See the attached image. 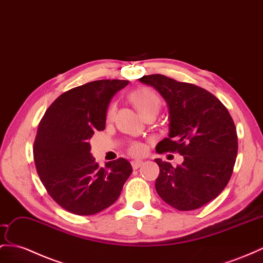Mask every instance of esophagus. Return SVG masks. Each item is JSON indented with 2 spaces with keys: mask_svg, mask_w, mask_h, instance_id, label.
I'll return each instance as SVG.
<instances>
[{
  "mask_svg": "<svg viewBox=\"0 0 263 263\" xmlns=\"http://www.w3.org/2000/svg\"><path fill=\"white\" fill-rule=\"evenodd\" d=\"M131 164H132V167L134 170H137V169H139V167L143 164V162L142 161H140V160H134V161H132L131 162Z\"/></svg>",
  "mask_w": 263,
  "mask_h": 263,
  "instance_id": "obj_1",
  "label": "esophagus"
}]
</instances>
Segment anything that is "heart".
<instances>
[{"label": "heart", "mask_w": 263, "mask_h": 263, "mask_svg": "<svg viewBox=\"0 0 263 263\" xmlns=\"http://www.w3.org/2000/svg\"><path fill=\"white\" fill-rule=\"evenodd\" d=\"M131 100L137 106L141 116L144 117L149 113H158L160 109V99L156 93L147 87H140V89L133 91L131 94ZM117 112V103L112 102L106 111V119L112 120ZM144 146L140 143H134L130 147V153L133 156H142L144 153Z\"/></svg>", "instance_id": "1"}]
</instances>
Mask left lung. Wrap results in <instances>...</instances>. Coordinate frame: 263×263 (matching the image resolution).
Segmentation results:
<instances>
[{
	"label": "left lung",
	"instance_id": "obj_1",
	"mask_svg": "<svg viewBox=\"0 0 263 263\" xmlns=\"http://www.w3.org/2000/svg\"><path fill=\"white\" fill-rule=\"evenodd\" d=\"M165 100L169 134L159 153L179 152L183 162L173 167L161 159L156 190L180 211L196 210L217 198L231 178L238 153L235 125L227 107L212 93L162 74L140 78Z\"/></svg>",
	"mask_w": 263,
	"mask_h": 263
}]
</instances>
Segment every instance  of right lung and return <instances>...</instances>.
Listing matches in <instances>:
<instances>
[{
  "label": "right lung",
  "instance_id": "obj_1",
  "mask_svg": "<svg viewBox=\"0 0 263 263\" xmlns=\"http://www.w3.org/2000/svg\"><path fill=\"white\" fill-rule=\"evenodd\" d=\"M125 80H99L61 94L39 124L33 156L40 180L59 205L79 215H91L112 205L132 173L120 158L100 167L91 154L90 139L105 129L106 111Z\"/></svg>",
  "mask_w": 263,
  "mask_h": 263
}]
</instances>
